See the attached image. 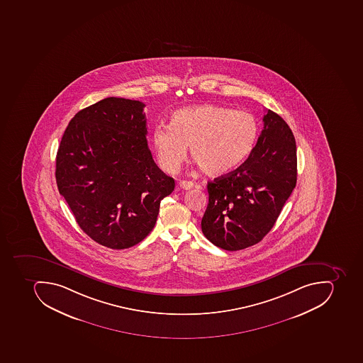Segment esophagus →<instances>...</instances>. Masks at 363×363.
Instances as JSON below:
<instances>
[{
    "label": "esophagus",
    "instance_id": "obj_1",
    "mask_svg": "<svg viewBox=\"0 0 363 363\" xmlns=\"http://www.w3.org/2000/svg\"><path fill=\"white\" fill-rule=\"evenodd\" d=\"M179 188L183 189V190H190V189L194 188V183L191 181H180Z\"/></svg>",
    "mask_w": 363,
    "mask_h": 363
}]
</instances>
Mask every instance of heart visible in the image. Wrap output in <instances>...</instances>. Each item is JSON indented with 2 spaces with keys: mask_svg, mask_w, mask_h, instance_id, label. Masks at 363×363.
Here are the masks:
<instances>
[{
  "mask_svg": "<svg viewBox=\"0 0 363 363\" xmlns=\"http://www.w3.org/2000/svg\"><path fill=\"white\" fill-rule=\"evenodd\" d=\"M257 134L259 125L250 112L200 104L175 111L169 127L156 125L152 144L165 172L180 169L189 146L202 172L217 177L232 172L251 155Z\"/></svg>",
  "mask_w": 363,
  "mask_h": 363,
  "instance_id": "1",
  "label": "heart"
}]
</instances>
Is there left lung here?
<instances>
[{"mask_svg": "<svg viewBox=\"0 0 363 363\" xmlns=\"http://www.w3.org/2000/svg\"><path fill=\"white\" fill-rule=\"evenodd\" d=\"M263 123L247 160L233 172L208 182L202 233L226 251L261 242L297 183V148L291 129L271 110Z\"/></svg>", "mask_w": 363, "mask_h": 363, "instance_id": "1", "label": "left lung"}]
</instances>
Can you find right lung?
<instances>
[{
  "instance_id": "1",
  "label": "right lung",
  "mask_w": 363,
  "mask_h": 363,
  "mask_svg": "<svg viewBox=\"0 0 363 363\" xmlns=\"http://www.w3.org/2000/svg\"><path fill=\"white\" fill-rule=\"evenodd\" d=\"M145 104L104 99L77 112L56 156V182L83 232L100 245L123 250L155 226L174 180L148 148Z\"/></svg>"
}]
</instances>
